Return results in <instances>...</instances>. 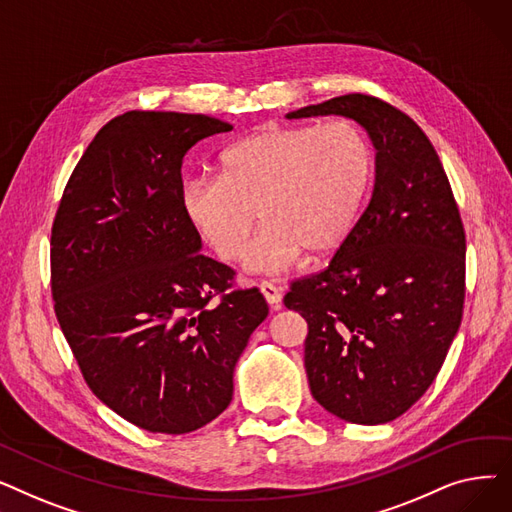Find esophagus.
Here are the masks:
<instances>
[{"label":"esophagus","instance_id":"obj_1","mask_svg":"<svg viewBox=\"0 0 512 512\" xmlns=\"http://www.w3.org/2000/svg\"><path fill=\"white\" fill-rule=\"evenodd\" d=\"M259 288H261V294L265 297V301L270 303L274 309H278L280 303H282V292H280V288H278L276 284H272V282H261Z\"/></svg>","mask_w":512,"mask_h":512}]
</instances>
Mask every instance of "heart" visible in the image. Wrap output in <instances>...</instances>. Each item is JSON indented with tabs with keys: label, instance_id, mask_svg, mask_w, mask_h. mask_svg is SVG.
I'll return each mask as SVG.
<instances>
[{
	"label": "heart",
	"instance_id": "b5f03b06",
	"mask_svg": "<svg viewBox=\"0 0 512 512\" xmlns=\"http://www.w3.org/2000/svg\"><path fill=\"white\" fill-rule=\"evenodd\" d=\"M371 178V149L346 122L263 126L230 145L220 176L182 186L188 222L224 261L247 251V270L280 274L301 257L338 249L353 230Z\"/></svg>",
	"mask_w": 512,
	"mask_h": 512
}]
</instances>
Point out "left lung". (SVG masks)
I'll return each instance as SVG.
<instances>
[{
  "label": "left lung",
  "mask_w": 512,
  "mask_h": 512,
  "mask_svg": "<svg viewBox=\"0 0 512 512\" xmlns=\"http://www.w3.org/2000/svg\"><path fill=\"white\" fill-rule=\"evenodd\" d=\"M344 116L375 147L373 195L326 270L294 280L284 305L309 334L313 398L361 425L407 413L432 386L465 305V228L442 161L394 105L348 93L286 118Z\"/></svg>",
  "instance_id": "obj_1"
}]
</instances>
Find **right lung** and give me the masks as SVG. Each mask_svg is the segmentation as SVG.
Wrapping results in <instances>:
<instances>
[{
    "instance_id": "1",
    "label": "right lung",
    "mask_w": 512,
    "mask_h": 512,
    "mask_svg": "<svg viewBox=\"0 0 512 512\" xmlns=\"http://www.w3.org/2000/svg\"><path fill=\"white\" fill-rule=\"evenodd\" d=\"M232 126L132 110L76 164L51 226V297L93 394L153 434H188L232 400L234 365L267 317L259 288L201 255L182 159Z\"/></svg>"
}]
</instances>
